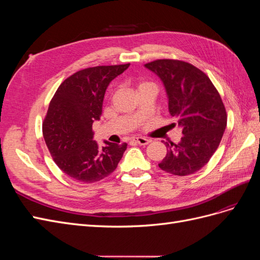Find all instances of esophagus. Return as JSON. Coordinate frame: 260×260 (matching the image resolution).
<instances>
[{
	"mask_svg": "<svg viewBox=\"0 0 260 260\" xmlns=\"http://www.w3.org/2000/svg\"><path fill=\"white\" fill-rule=\"evenodd\" d=\"M136 142L140 145H147L149 142H151V140H148L146 138H142V137H138L135 139Z\"/></svg>",
	"mask_w": 260,
	"mask_h": 260,
	"instance_id": "34e87169",
	"label": "esophagus"
}]
</instances>
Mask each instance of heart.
Returning a JSON list of instances; mask_svg holds the SVG:
<instances>
[{"mask_svg": "<svg viewBox=\"0 0 260 260\" xmlns=\"http://www.w3.org/2000/svg\"><path fill=\"white\" fill-rule=\"evenodd\" d=\"M148 84H152V83H148V82H142V83H141V84L139 85V88H141V86H144V85H148Z\"/></svg>", "mask_w": 260, "mask_h": 260, "instance_id": "b5f03b06", "label": "heart"}]
</instances>
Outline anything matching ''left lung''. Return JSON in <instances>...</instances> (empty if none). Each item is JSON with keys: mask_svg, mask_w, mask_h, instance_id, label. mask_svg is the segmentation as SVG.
I'll list each match as a JSON object with an SVG mask.
<instances>
[{"mask_svg": "<svg viewBox=\"0 0 260 260\" xmlns=\"http://www.w3.org/2000/svg\"><path fill=\"white\" fill-rule=\"evenodd\" d=\"M164 83L168 108L182 128L178 144L165 143L167 154L158 164L175 176L199 171L218 148L226 127V113L215 85L202 70L186 61L157 59L144 65Z\"/></svg>", "mask_w": 260, "mask_h": 260, "instance_id": "obj_1", "label": "left lung"}]
</instances>
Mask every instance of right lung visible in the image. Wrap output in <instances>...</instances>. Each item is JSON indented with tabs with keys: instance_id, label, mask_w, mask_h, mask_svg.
I'll use <instances>...</instances> for the list:
<instances>
[{
	"instance_id": "1",
	"label": "right lung",
	"mask_w": 260,
	"mask_h": 260,
	"mask_svg": "<svg viewBox=\"0 0 260 260\" xmlns=\"http://www.w3.org/2000/svg\"><path fill=\"white\" fill-rule=\"evenodd\" d=\"M130 64L82 69L62 82L49 105L43 137L53 160L78 182L93 183L117 168L127 143L93 140L92 124L100 120L108 84Z\"/></svg>"
}]
</instances>
